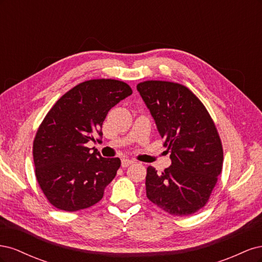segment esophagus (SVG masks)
I'll use <instances>...</instances> for the list:
<instances>
[{
  "label": "esophagus",
  "mask_w": 262,
  "mask_h": 262,
  "mask_svg": "<svg viewBox=\"0 0 262 262\" xmlns=\"http://www.w3.org/2000/svg\"><path fill=\"white\" fill-rule=\"evenodd\" d=\"M133 163H134L133 161H131V160H128V158H123V160L121 161V165H122V167H123V168L128 167L129 165H131V164H133Z\"/></svg>",
  "instance_id": "1"
}]
</instances>
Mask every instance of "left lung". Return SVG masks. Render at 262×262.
I'll return each instance as SVG.
<instances>
[{"instance_id":"8db88e82","label":"left lung","mask_w":262,"mask_h":262,"mask_svg":"<svg viewBox=\"0 0 262 262\" xmlns=\"http://www.w3.org/2000/svg\"><path fill=\"white\" fill-rule=\"evenodd\" d=\"M170 152L162 172L148 166L146 196L171 215L187 216L208 203L223 167V145L209 112L188 87L168 81L137 85Z\"/></svg>"}]
</instances>
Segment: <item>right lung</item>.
<instances>
[{"instance_id": "obj_1", "label": "right lung", "mask_w": 262, "mask_h": 262, "mask_svg": "<svg viewBox=\"0 0 262 262\" xmlns=\"http://www.w3.org/2000/svg\"><path fill=\"white\" fill-rule=\"evenodd\" d=\"M131 87L112 78H95L74 86L55 102L39 125L33 144L35 175L54 208L74 212L101 200L121 165L101 157L86 143L101 137L108 112L130 96Z\"/></svg>"}]
</instances>
